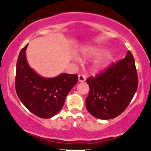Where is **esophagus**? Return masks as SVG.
<instances>
[{"mask_svg":"<svg viewBox=\"0 0 151 151\" xmlns=\"http://www.w3.org/2000/svg\"><path fill=\"white\" fill-rule=\"evenodd\" d=\"M78 79H79V81H80V82H83V81L86 80V77L83 75V74H79V77H78Z\"/></svg>","mask_w":151,"mask_h":151,"instance_id":"1","label":"esophagus"}]
</instances>
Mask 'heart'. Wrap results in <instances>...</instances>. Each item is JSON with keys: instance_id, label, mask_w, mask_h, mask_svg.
<instances>
[{"instance_id": "b5f03b06", "label": "heart", "mask_w": 151, "mask_h": 151, "mask_svg": "<svg viewBox=\"0 0 151 151\" xmlns=\"http://www.w3.org/2000/svg\"><path fill=\"white\" fill-rule=\"evenodd\" d=\"M108 52V50L104 47H88L83 49L81 50V55L83 58H87L90 57H95V58H99V57L103 56ZM74 60H79V59L74 57ZM113 57L109 55L106 58L101 60H99L96 62L93 66V72H100L101 71L106 70L107 68L111 65V62H113Z\"/></svg>"}]
</instances>
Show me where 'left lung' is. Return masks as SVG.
Instances as JSON below:
<instances>
[{
	"mask_svg": "<svg viewBox=\"0 0 151 151\" xmlns=\"http://www.w3.org/2000/svg\"><path fill=\"white\" fill-rule=\"evenodd\" d=\"M89 93L86 107L93 116L108 120L118 116L129 106L138 88L134 58L129 51L125 58L104 73L86 79Z\"/></svg>",
	"mask_w": 151,
	"mask_h": 151,
	"instance_id": "8db88e82",
	"label": "left lung"
}]
</instances>
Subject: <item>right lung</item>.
Wrapping results in <instances>:
<instances>
[{
	"label": "right lung",
	"mask_w": 151,
	"mask_h": 151,
	"mask_svg": "<svg viewBox=\"0 0 151 151\" xmlns=\"http://www.w3.org/2000/svg\"><path fill=\"white\" fill-rule=\"evenodd\" d=\"M27 45L21 50L17 60L16 93L30 112L42 119H50L62 109L67 94L77 83L78 76L67 73L52 78L40 76L27 62Z\"/></svg>",
	"instance_id": "1"
}]
</instances>
